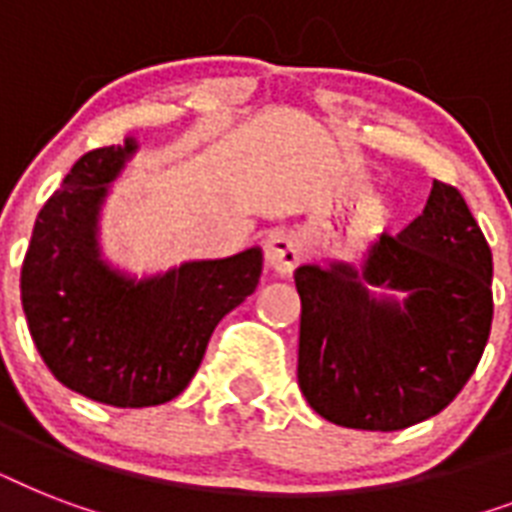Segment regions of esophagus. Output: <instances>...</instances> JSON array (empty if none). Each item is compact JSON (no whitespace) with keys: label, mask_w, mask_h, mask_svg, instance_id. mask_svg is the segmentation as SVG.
<instances>
[{"label":"esophagus","mask_w":512,"mask_h":512,"mask_svg":"<svg viewBox=\"0 0 512 512\" xmlns=\"http://www.w3.org/2000/svg\"><path fill=\"white\" fill-rule=\"evenodd\" d=\"M265 263L273 273L279 276H289L295 271L300 260H303V247H300V239L295 233L289 231H273L268 239H265Z\"/></svg>","instance_id":"1"}]
</instances>
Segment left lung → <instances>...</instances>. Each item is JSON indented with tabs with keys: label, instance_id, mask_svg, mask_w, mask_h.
Here are the masks:
<instances>
[{
	"label": "left lung",
	"instance_id": "1",
	"mask_svg": "<svg viewBox=\"0 0 512 512\" xmlns=\"http://www.w3.org/2000/svg\"><path fill=\"white\" fill-rule=\"evenodd\" d=\"M366 286L406 291L377 301ZM297 382L324 420L401 430L452 404L492 332V249L468 201L436 180L428 204L398 236L382 233L361 273L303 265Z\"/></svg>",
	"mask_w": 512,
	"mask_h": 512
}]
</instances>
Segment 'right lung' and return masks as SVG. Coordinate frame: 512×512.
<instances>
[{"mask_svg": "<svg viewBox=\"0 0 512 512\" xmlns=\"http://www.w3.org/2000/svg\"><path fill=\"white\" fill-rule=\"evenodd\" d=\"M135 143L95 148L71 167L36 217L20 300L39 356L66 388L108 406H156L185 390L225 313L255 292L263 255L185 263L132 281L98 252L108 183Z\"/></svg>", "mask_w": 512, "mask_h": 512, "instance_id": "1", "label": "right lung"}]
</instances>
